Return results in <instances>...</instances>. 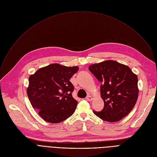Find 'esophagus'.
<instances>
[{
  "label": "esophagus",
  "mask_w": 157,
  "mask_h": 157,
  "mask_svg": "<svg viewBox=\"0 0 157 157\" xmlns=\"http://www.w3.org/2000/svg\"><path fill=\"white\" fill-rule=\"evenodd\" d=\"M86 101H92V97L91 96L88 95V96L86 97Z\"/></svg>",
  "instance_id": "esophagus-1"
}]
</instances>
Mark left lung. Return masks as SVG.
I'll list each match as a JSON object with an SVG mask.
<instances>
[{"instance_id":"1","label":"left lung","mask_w":157,"mask_h":157,"mask_svg":"<svg viewBox=\"0 0 157 157\" xmlns=\"http://www.w3.org/2000/svg\"><path fill=\"white\" fill-rule=\"evenodd\" d=\"M101 81V95L104 102L101 111L94 114L109 122L118 121L126 117L137 102L138 79L128 66L114 60H105L88 67Z\"/></svg>"}]
</instances>
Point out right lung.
<instances>
[{
	"label": "right lung",
	"instance_id": "add662e5",
	"mask_svg": "<svg viewBox=\"0 0 157 157\" xmlns=\"http://www.w3.org/2000/svg\"><path fill=\"white\" fill-rule=\"evenodd\" d=\"M79 68L52 63L38 69L29 78V101L39 116L57 123L73 114L78 101L72 96L74 86L69 79Z\"/></svg>",
	"mask_w": 157,
	"mask_h": 157
}]
</instances>
